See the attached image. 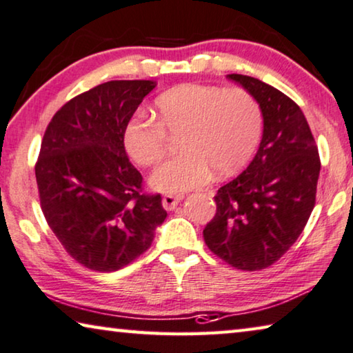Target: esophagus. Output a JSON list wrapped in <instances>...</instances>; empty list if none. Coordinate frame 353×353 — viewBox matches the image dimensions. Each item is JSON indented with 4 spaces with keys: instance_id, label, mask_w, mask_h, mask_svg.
Segmentation results:
<instances>
[{
    "instance_id": "1",
    "label": "esophagus",
    "mask_w": 353,
    "mask_h": 353,
    "mask_svg": "<svg viewBox=\"0 0 353 353\" xmlns=\"http://www.w3.org/2000/svg\"><path fill=\"white\" fill-rule=\"evenodd\" d=\"M182 198V194H165L163 199H161V204H163L166 210H172L179 203H181Z\"/></svg>"
}]
</instances>
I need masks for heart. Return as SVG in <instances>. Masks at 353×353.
<instances>
[{"label": "heart", "mask_w": 353, "mask_h": 353, "mask_svg": "<svg viewBox=\"0 0 353 353\" xmlns=\"http://www.w3.org/2000/svg\"><path fill=\"white\" fill-rule=\"evenodd\" d=\"M155 119L137 113L124 128V146L139 166H155L166 155L170 137L179 139L176 157L157 170L150 183L165 193L205 185L212 172L228 177L248 163L259 146L264 116L243 88L187 83L155 100Z\"/></svg>", "instance_id": "b5f03b06"}]
</instances>
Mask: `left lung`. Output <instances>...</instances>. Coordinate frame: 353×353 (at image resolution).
<instances>
[{"label": "left lung", "instance_id": "8db88e82", "mask_svg": "<svg viewBox=\"0 0 353 353\" xmlns=\"http://www.w3.org/2000/svg\"><path fill=\"white\" fill-rule=\"evenodd\" d=\"M257 99L264 116L259 150L242 174L218 190L204 242L237 270L270 267L303 232L316 204L317 144L300 106L253 77L229 74Z\"/></svg>", "mask_w": 353, "mask_h": 353}]
</instances>
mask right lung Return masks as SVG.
<instances>
[{
  "instance_id": "1",
  "label": "right lung",
  "mask_w": 353,
  "mask_h": 353,
  "mask_svg": "<svg viewBox=\"0 0 353 353\" xmlns=\"http://www.w3.org/2000/svg\"><path fill=\"white\" fill-rule=\"evenodd\" d=\"M152 80H114L56 111L43 133L36 181L43 216L67 254L89 270L116 272L149 250L166 218L160 193L124 148V128Z\"/></svg>"
}]
</instances>
